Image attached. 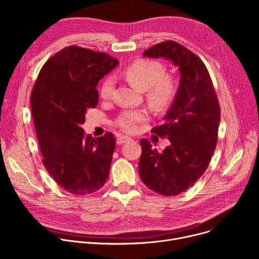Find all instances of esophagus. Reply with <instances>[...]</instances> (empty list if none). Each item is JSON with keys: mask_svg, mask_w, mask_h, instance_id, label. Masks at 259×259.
<instances>
[{"mask_svg": "<svg viewBox=\"0 0 259 259\" xmlns=\"http://www.w3.org/2000/svg\"><path fill=\"white\" fill-rule=\"evenodd\" d=\"M130 140H131V137L126 136V135H121V136H119L117 142H118V144H122V143H126V142H128Z\"/></svg>", "mask_w": 259, "mask_h": 259, "instance_id": "obj_1", "label": "esophagus"}]
</instances>
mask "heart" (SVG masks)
I'll return each mask as SVG.
<instances>
[{
	"mask_svg": "<svg viewBox=\"0 0 259 259\" xmlns=\"http://www.w3.org/2000/svg\"><path fill=\"white\" fill-rule=\"evenodd\" d=\"M165 75V67L158 61L141 59L131 63L124 70L125 78L137 89L145 91L152 106L157 109L166 108L176 94L175 81ZM114 91V79L106 78L99 89V95L108 99ZM149 118L144 109H127L117 118L116 125L126 132H134L138 124Z\"/></svg>",
	"mask_w": 259,
	"mask_h": 259,
	"instance_id": "1",
	"label": "heart"
}]
</instances>
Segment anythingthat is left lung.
<instances>
[{"label":"left lung","instance_id":"obj_1","mask_svg":"<svg viewBox=\"0 0 259 259\" xmlns=\"http://www.w3.org/2000/svg\"><path fill=\"white\" fill-rule=\"evenodd\" d=\"M142 55L170 60L180 75L163 125L152 130L167 136L170 144L160 153L142 138L138 168L147 188L163 196H176L191 188L209 165L217 143L219 103L205 64L186 47L167 41Z\"/></svg>","mask_w":259,"mask_h":259}]
</instances>
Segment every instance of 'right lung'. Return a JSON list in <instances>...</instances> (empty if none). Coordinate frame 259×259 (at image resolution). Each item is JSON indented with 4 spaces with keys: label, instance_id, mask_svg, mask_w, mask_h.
I'll return each mask as SVG.
<instances>
[{
    "label": "right lung",
    "instance_id": "obj_1",
    "mask_svg": "<svg viewBox=\"0 0 259 259\" xmlns=\"http://www.w3.org/2000/svg\"><path fill=\"white\" fill-rule=\"evenodd\" d=\"M119 65L102 52L69 46L43 65L30 96L31 113L43 164L64 191L92 194L108 178L116 139L107 132L86 135L88 108L98 102V82Z\"/></svg>",
    "mask_w": 259,
    "mask_h": 259
}]
</instances>
